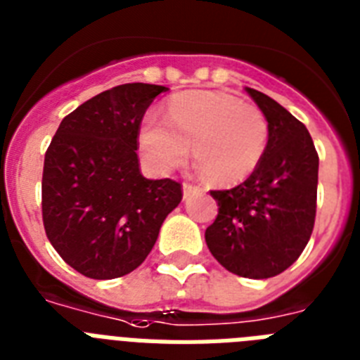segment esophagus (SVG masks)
I'll list each match as a JSON object with an SVG mask.
<instances>
[{
    "label": "esophagus",
    "instance_id": "34e87169",
    "mask_svg": "<svg viewBox=\"0 0 360 360\" xmlns=\"http://www.w3.org/2000/svg\"><path fill=\"white\" fill-rule=\"evenodd\" d=\"M200 191V187L193 186V184H184V198H189L191 195Z\"/></svg>",
    "mask_w": 360,
    "mask_h": 360
}]
</instances>
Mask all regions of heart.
Listing matches in <instances>:
<instances>
[{"instance_id":"1","label":"heart","mask_w":360,"mask_h":360,"mask_svg":"<svg viewBox=\"0 0 360 360\" xmlns=\"http://www.w3.org/2000/svg\"><path fill=\"white\" fill-rule=\"evenodd\" d=\"M269 136V121L257 106L226 91L187 90L167 101L165 120L145 115L138 141L158 173L186 163L193 145L198 173L213 186L231 187L259 167Z\"/></svg>"}]
</instances>
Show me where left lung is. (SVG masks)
I'll list each match as a JSON object with an SVG mask.
<instances>
[{"label": "left lung", "mask_w": 360, "mask_h": 360, "mask_svg": "<svg viewBox=\"0 0 360 360\" xmlns=\"http://www.w3.org/2000/svg\"><path fill=\"white\" fill-rule=\"evenodd\" d=\"M246 91L269 121V147L245 182L210 191L219 213L207 226L206 245L233 274L265 280L289 269L313 233L319 153L302 121L269 95Z\"/></svg>", "instance_id": "8db88e82"}]
</instances>
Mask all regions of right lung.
I'll list each match as a JSON object with an SVG mask.
<instances>
[{
    "mask_svg": "<svg viewBox=\"0 0 360 360\" xmlns=\"http://www.w3.org/2000/svg\"><path fill=\"white\" fill-rule=\"evenodd\" d=\"M165 86H115L68 114L47 147L41 219L71 269L114 280L138 269L182 200V184L139 173L138 132Z\"/></svg>",
    "mask_w": 360,
    "mask_h": 360,
    "instance_id": "right-lung-1",
    "label": "right lung"
}]
</instances>
